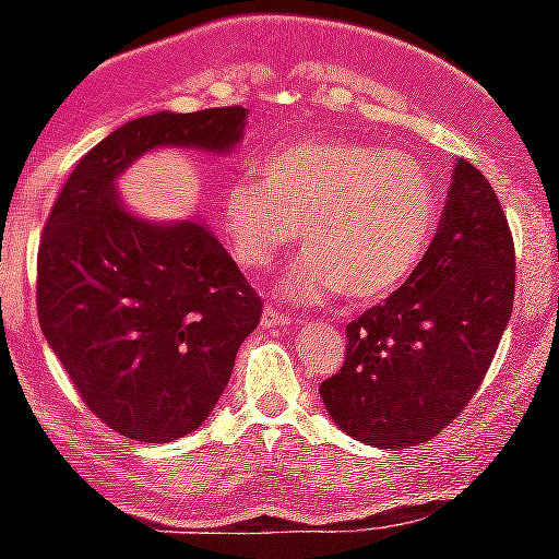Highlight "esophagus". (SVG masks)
Segmentation results:
<instances>
[{"mask_svg":"<svg viewBox=\"0 0 559 559\" xmlns=\"http://www.w3.org/2000/svg\"><path fill=\"white\" fill-rule=\"evenodd\" d=\"M289 324H292V319H289V316L281 313L278 308L267 306L262 311V326H289Z\"/></svg>","mask_w":559,"mask_h":559,"instance_id":"esophagus-1","label":"esophagus"}]
</instances>
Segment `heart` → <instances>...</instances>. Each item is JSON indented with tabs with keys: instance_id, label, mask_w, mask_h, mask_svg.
<instances>
[{
	"instance_id": "heart-1",
	"label": "heart",
	"mask_w": 559,
	"mask_h": 559,
	"mask_svg": "<svg viewBox=\"0 0 559 559\" xmlns=\"http://www.w3.org/2000/svg\"><path fill=\"white\" fill-rule=\"evenodd\" d=\"M218 224L246 270L267 267L300 233L306 253L281 284L289 300L324 302L346 292L357 306H376L427 259L438 200L411 154L311 134L267 151L259 180L229 183Z\"/></svg>"
}]
</instances>
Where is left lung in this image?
Instances as JSON below:
<instances>
[{
	"label": "left lung",
	"mask_w": 559,
	"mask_h": 559,
	"mask_svg": "<svg viewBox=\"0 0 559 559\" xmlns=\"http://www.w3.org/2000/svg\"><path fill=\"white\" fill-rule=\"evenodd\" d=\"M514 308V240L465 159L414 278L346 326V362L319 394L346 436L379 449L430 441L467 405Z\"/></svg>",
	"instance_id": "obj_1"
}]
</instances>
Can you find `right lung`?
I'll return each mask as SVG.
<instances>
[{
	"label": "right lung",
	"mask_w": 559,
	"mask_h": 559,
	"mask_svg": "<svg viewBox=\"0 0 559 559\" xmlns=\"http://www.w3.org/2000/svg\"><path fill=\"white\" fill-rule=\"evenodd\" d=\"M246 121L235 105L123 123L78 162L45 224L43 335L83 403L134 441H178L211 416L262 300L200 216L143 218L116 180L156 148L233 154Z\"/></svg>",
	"instance_id": "obj_1"
}]
</instances>
